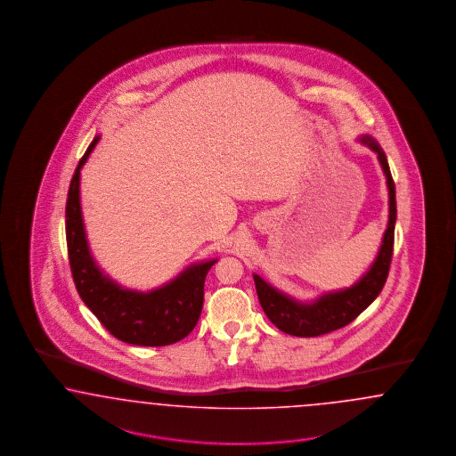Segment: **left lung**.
I'll list each match as a JSON object with an SVG mask.
<instances>
[{
	"instance_id": "left-lung-1",
	"label": "left lung",
	"mask_w": 456,
	"mask_h": 456,
	"mask_svg": "<svg viewBox=\"0 0 456 456\" xmlns=\"http://www.w3.org/2000/svg\"><path fill=\"white\" fill-rule=\"evenodd\" d=\"M358 140L378 155L379 166L387 177L389 216L381 248L378 250V256L371 267L359 277V281L351 288L324 292L322 296L307 303L290 297L286 292H281L269 282H265L263 277L254 274L257 297L263 305L264 313L276 328L286 334L299 338H314L345 328L346 324L358 318L359 314L373 303L387 282L395 244L396 191L387 166V155L379 147V143L370 135H361Z\"/></svg>"
}]
</instances>
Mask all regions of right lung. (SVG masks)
<instances>
[{"label": "right lung", "mask_w": 456, "mask_h": 456, "mask_svg": "<svg viewBox=\"0 0 456 456\" xmlns=\"http://www.w3.org/2000/svg\"><path fill=\"white\" fill-rule=\"evenodd\" d=\"M94 138L75 168L67 199L69 267L83 303L117 339L135 346L174 345L192 332L202 313L204 282L217 259L191 264L157 289H126L95 263L86 240L80 204V170L94 152Z\"/></svg>", "instance_id": "obj_1"}]
</instances>
